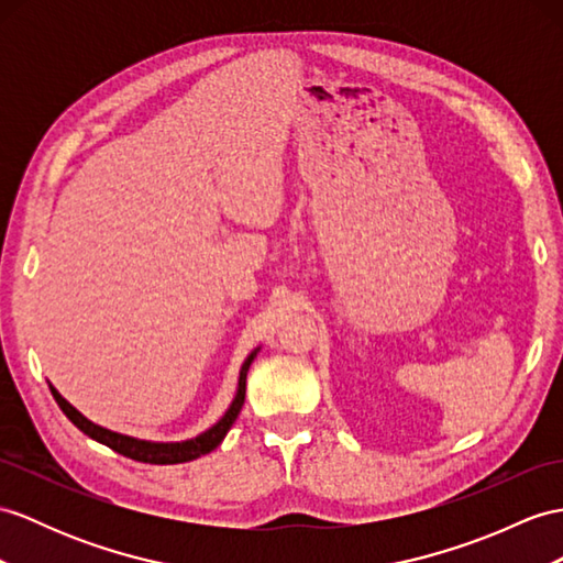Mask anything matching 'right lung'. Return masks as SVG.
Instances as JSON below:
<instances>
[{"mask_svg": "<svg viewBox=\"0 0 563 563\" xmlns=\"http://www.w3.org/2000/svg\"><path fill=\"white\" fill-rule=\"evenodd\" d=\"M260 346L255 351L249 353V358L243 361L241 365V373H239V387H236V396L234 401L229 404L227 413L219 418L210 430L200 432L194 440H184V442H150V440H139V437H129V434H121V432H112L102 428V424H95L92 420H88L80 410H76L71 404H68L64 396L49 385V391L54 396V401L59 404V408L64 410V416L71 420L76 428L88 434L90 440L100 442L109 449H114L117 454L121 456H129L133 461H141V463H155V465H172V463H186V461H194L200 459L205 454H210L222 440L227 437V432L231 430V424L239 418L241 408H243V399H245V377H249V367L255 361Z\"/></svg>", "mask_w": 563, "mask_h": 563, "instance_id": "1", "label": "right lung"}]
</instances>
